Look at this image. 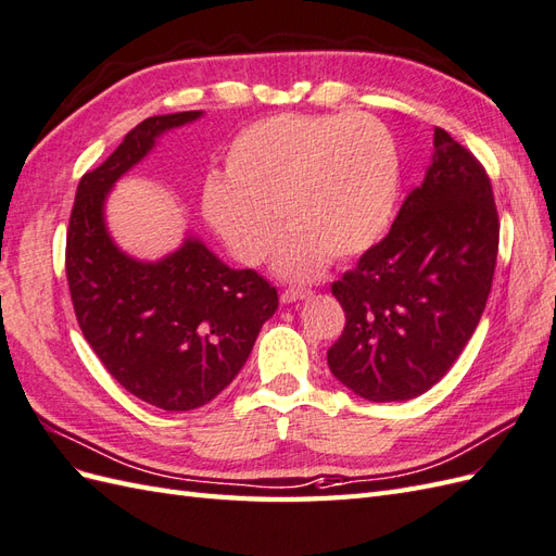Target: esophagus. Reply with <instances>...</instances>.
I'll return each instance as SVG.
<instances>
[{
  "mask_svg": "<svg viewBox=\"0 0 556 556\" xmlns=\"http://www.w3.org/2000/svg\"><path fill=\"white\" fill-rule=\"evenodd\" d=\"M309 291L307 289H283L281 291V303H295V301H303V298H307Z\"/></svg>",
  "mask_w": 556,
  "mask_h": 556,
  "instance_id": "esophagus-1",
  "label": "esophagus"
}]
</instances>
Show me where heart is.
Masks as SVG:
<instances>
[{"mask_svg":"<svg viewBox=\"0 0 556 556\" xmlns=\"http://www.w3.org/2000/svg\"><path fill=\"white\" fill-rule=\"evenodd\" d=\"M225 176L204 185V213L241 261L261 265L293 232L281 273L317 275L386 232L400 188L390 131L366 115H279L247 126L230 146Z\"/></svg>","mask_w":556,"mask_h":556,"instance_id":"b5f03b06","label":"heart"}]
</instances>
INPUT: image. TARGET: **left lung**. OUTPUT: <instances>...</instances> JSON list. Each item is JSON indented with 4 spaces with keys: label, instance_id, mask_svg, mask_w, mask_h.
Segmentation results:
<instances>
[{
    "label": "left lung",
    "instance_id": "left-lung-1",
    "mask_svg": "<svg viewBox=\"0 0 556 556\" xmlns=\"http://www.w3.org/2000/svg\"><path fill=\"white\" fill-rule=\"evenodd\" d=\"M501 220L477 156L434 129V160L390 232L331 283L345 329L331 374L368 402L430 390L460 357L486 307Z\"/></svg>",
    "mask_w": 556,
    "mask_h": 556
}]
</instances>
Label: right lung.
<instances>
[{"mask_svg":"<svg viewBox=\"0 0 556 556\" xmlns=\"http://www.w3.org/2000/svg\"><path fill=\"white\" fill-rule=\"evenodd\" d=\"M199 115L148 117L126 134L81 176L65 239V277L84 338L126 392L164 410L199 408L230 386L279 305L263 275L227 267L202 241L188 239L160 263H138L105 232L112 182L156 136Z\"/></svg>","mask_w":556,"mask_h":556,"instance_id":"1","label":"right lung"}]
</instances>
